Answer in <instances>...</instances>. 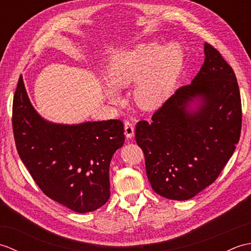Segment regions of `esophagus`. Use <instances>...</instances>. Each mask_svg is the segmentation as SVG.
I'll list each match as a JSON object with an SVG mask.
<instances>
[{"label":"esophagus","mask_w":251,"mask_h":251,"mask_svg":"<svg viewBox=\"0 0 251 251\" xmlns=\"http://www.w3.org/2000/svg\"><path fill=\"white\" fill-rule=\"evenodd\" d=\"M124 128H125V135L128 139H131L135 135V127L132 125V123L129 121H125L124 123Z\"/></svg>","instance_id":"esophagus-1"}]
</instances>
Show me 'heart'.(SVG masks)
Here are the masks:
<instances>
[{
  "mask_svg": "<svg viewBox=\"0 0 251 251\" xmlns=\"http://www.w3.org/2000/svg\"><path fill=\"white\" fill-rule=\"evenodd\" d=\"M182 62L183 51L176 42L164 47L141 43L117 55L109 70V83L113 88H124L136 82V103L142 109H153L166 98ZM113 88L106 89L105 94L111 101H116Z\"/></svg>",
  "mask_w": 251,
  "mask_h": 251,
  "instance_id": "1",
  "label": "heart"
}]
</instances>
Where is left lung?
<instances>
[{
	"instance_id": "8db88e82",
	"label": "left lung",
	"mask_w": 251,
	"mask_h": 251,
	"mask_svg": "<svg viewBox=\"0 0 251 251\" xmlns=\"http://www.w3.org/2000/svg\"><path fill=\"white\" fill-rule=\"evenodd\" d=\"M204 52L205 61L193 81L176 90L151 123L140 121L136 126L148 179L168 200H190L214 182L241 136L235 73L210 44L205 43Z\"/></svg>"
}]
</instances>
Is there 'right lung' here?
<instances>
[{
	"mask_svg": "<svg viewBox=\"0 0 251 251\" xmlns=\"http://www.w3.org/2000/svg\"><path fill=\"white\" fill-rule=\"evenodd\" d=\"M12 121L21 161L46 196L79 214L108 201L110 163L125 141L122 121L77 125L46 121L31 104L23 76L14 95Z\"/></svg>",
	"mask_w": 251,
	"mask_h": 251,
	"instance_id": "1",
	"label": "right lung"
}]
</instances>
